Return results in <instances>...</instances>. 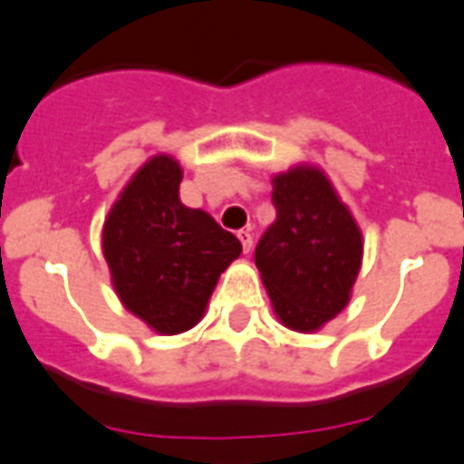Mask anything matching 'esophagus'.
Wrapping results in <instances>:
<instances>
[{
    "mask_svg": "<svg viewBox=\"0 0 464 464\" xmlns=\"http://www.w3.org/2000/svg\"><path fill=\"white\" fill-rule=\"evenodd\" d=\"M237 237L243 243V252H252V247H255V236L249 231H237Z\"/></svg>",
    "mask_w": 464,
    "mask_h": 464,
    "instance_id": "34e87169",
    "label": "esophagus"
}]
</instances>
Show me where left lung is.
<instances>
[{
  "mask_svg": "<svg viewBox=\"0 0 464 464\" xmlns=\"http://www.w3.org/2000/svg\"><path fill=\"white\" fill-rule=\"evenodd\" d=\"M276 221L255 249L282 324L315 332L345 308L362 264V233L329 179L294 168L273 179Z\"/></svg>",
  "mask_w": 464,
  "mask_h": 464,
  "instance_id": "8db88e82",
  "label": "left lung"
}]
</instances>
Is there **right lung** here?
Listing matches in <instances>:
<instances>
[{"mask_svg":"<svg viewBox=\"0 0 464 464\" xmlns=\"http://www.w3.org/2000/svg\"><path fill=\"white\" fill-rule=\"evenodd\" d=\"M179 182L177 160L151 159L121 193L102 233L119 299L160 334L191 329L219 273L243 252L208 212L182 205Z\"/></svg>","mask_w":464,"mask_h":464,"instance_id":"right-lung-1","label":"right lung"}]
</instances>
